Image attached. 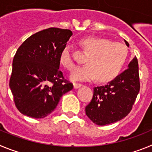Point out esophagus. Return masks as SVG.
Instances as JSON below:
<instances>
[{
	"instance_id": "obj_1",
	"label": "esophagus",
	"mask_w": 152,
	"mask_h": 152,
	"mask_svg": "<svg viewBox=\"0 0 152 152\" xmlns=\"http://www.w3.org/2000/svg\"><path fill=\"white\" fill-rule=\"evenodd\" d=\"M81 86H82V84H78V83H74V88H75V89L80 88Z\"/></svg>"
}]
</instances>
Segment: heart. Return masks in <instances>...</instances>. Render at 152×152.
Returning a JSON list of instances; mask_svg holds the SVG:
<instances>
[{"mask_svg": "<svg viewBox=\"0 0 152 152\" xmlns=\"http://www.w3.org/2000/svg\"><path fill=\"white\" fill-rule=\"evenodd\" d=\"M80 44L84 52L88 54L84 60L87 64L74 70L69 77L72 80L97 78L100 82L110 81L119 75L128 57L129 51L126 45L107 39L90 36L82 39ZM59 61L66 69L74 68L75 63L69 45L61 52Z\"/></svg>", "mask_w": 152, "mask_h": 152, "instance_id": "b5f03b06", "label": "heart"}]
</instances>
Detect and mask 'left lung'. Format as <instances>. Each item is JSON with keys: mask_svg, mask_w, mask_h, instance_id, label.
Segmentation results:
<instances>
[{"mask_svg": "<svg viewBox=\"0 0 152 152\" xmlns=\"http://www.w3.org/2000/svg\"><path fill=\"white\" fill-rule=\"evenodd\" d=\"M126 45L129 44L125 40ZM128 69L104 86L95 87L91 103L85 107L86 115L98 126L121 120L130 113L140 90L139 64L135 57Z\"/></svg>", "mask_w": 152, "mask_h": 152, "instance_id": "1", "label": "left lung"}]
</instances>
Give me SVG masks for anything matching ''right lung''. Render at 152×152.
<instances>
[{"instance_id": "obj_1", "label": "right lung", "mask_w": 152, "mask_h": 152, "mask_svg": "<svg viewBox=\"0 0 152 152\" xmlns=\"http://www.w3.org/2000/svg\"><path fill=\"white\" fill-rule=\"evenodd\" d=\"M72 36L70 29L49 28L29 36L19 47L9 85L22 114L45 117L54 111L62 95L73 89L59 70L60 54Z\"/></svg>"}]
</instances>
